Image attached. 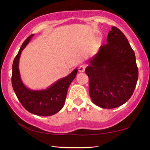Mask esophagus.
<instances>
[{"mask_svg": "<svg viewBox=\"0 0 150 150\" xmlns=\"http://www.w3.org/2000/svg\"><path fill=\"white\" fill-rule=\"evenodd\" d=\"M85 65H81V66H79V71H80V72H83L84 71H85Z\"/></svg>", "mask_w": 150, "mask_h": 150, "instance_id": "obj_1", "label": "esophagus"}]
</instances>
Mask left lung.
Instances as JSON below:
<instances>
[{
  "mask_svg": "<svg viewBox=\"0 0 150 150\" xmlns=\"http://www.w3.org/2000/svg\"><path fill=\"white\" fill-rule=\"evenodd\" d=\"M106 41L107 44L89 60L85 73L93 103L103 108H114L132 96L138 80V67L134 50L119 28L112 26Z\"/></svg>",
  "mask_w": 150,
  "mask_h": 150,
  "instance_id": "left-lung-1",
  "label": "left lung"
}]
</instances>
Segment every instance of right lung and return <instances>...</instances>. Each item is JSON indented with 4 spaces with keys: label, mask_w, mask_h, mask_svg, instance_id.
<instances>
[{
    "label": "right lung",
    "mask_w": 150,
    "mask_h": 150,
    "mask_svg": "<svg viewBox=\"0 0 150 150\" xmlns=\"http://www.w3.org/2000/svg\"><path fill=\"white\" fill-rule=\"evenodd\" d=\"M34 35H30L22 44L12 65L11 83L18 99L28 112L39 116H50L62 109L66 98L67 89L75 79L78 69L63 78L44 90L33 91L22 83L19 71V59L23 49Z\"/></svg>",
    "instance_id": "add662e5"
}]
</instances>
